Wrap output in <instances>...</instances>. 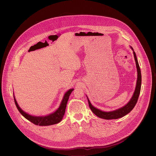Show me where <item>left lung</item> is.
<instances>
[{"label":"left lung","mask_w":156,"mask_h":156,"mask_svg":"<svg viewBox=\"0 0 156 156\" xmlns=\"http://www.w3.org/2000/svg\"><path fill=\"white\" fill-rule=\"evenodd\" d=\"M130 49L133 50V54L135 59V62L136 64V68H137V82H136V86L135 88V90L134 92V94L132 96L131 99L130 101L123 107H121V108H119L117 109L111 111H103L102 110H100L96 107H95L94 105H92L90 103L88 97L86 95V97L87 98V101L89 102V105L90 109L92 111V112L96 115L98 117L104 119H107V120H109V119H117L119 118L122 117L129 114L132 110L134 109V107H135L139 96L140 94V88H141V82H142V77H141V73H140V67L138 63L137 58L136 57V54L133 49V48L131 46H130Z\"/></svg>","instance_id":"left-lung-1"}]
</instances>
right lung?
Returning a JSON list of instances; mask_svg holds the SVG:
<instances>
[{
  "label": "right lung",
  "mask_w": 156,
  "mask_h": 156,
  "mask_svg": "<svg viewBox=\"0 0 156 156\" xmlns=\"http://www.w3.org/2000/svg\"><path fill=\"white\" fill-rule=\"evenodd\" d=\"M74 90V88L69 89L64 95L62 101L60 104L58 108L52 113L47 114L45 115H32L23 111L19 105L14 94V98L16 107L20 113L26 119L35 125H39L41 126H51L57 124L61 122L65 114L67 104L69 98L70 94Z\"/></svg>",
  "instance_id": "obj_1"
}]
</instances>
